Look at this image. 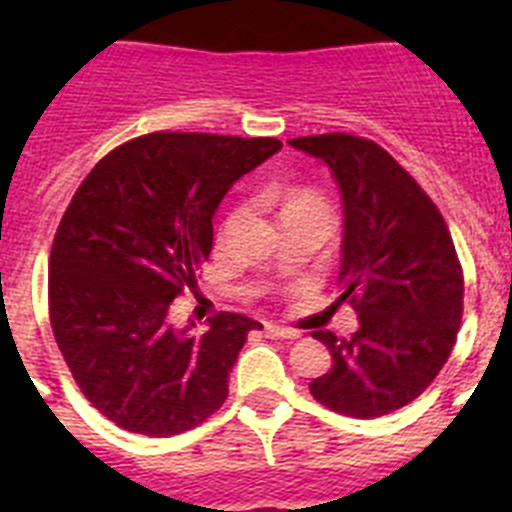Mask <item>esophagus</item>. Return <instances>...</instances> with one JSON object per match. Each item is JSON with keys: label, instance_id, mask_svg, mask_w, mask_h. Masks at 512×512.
Here are the masks:
<instances>
[{"label": "esophagus", "instance_id": "esophagus-1", "mask_svg": "<svg viewBox=\"0 0 512 512\" xmlns=\"http://www.w3.org/2000/svg\"><path fill=\"white\" fill-rule=\"evenodd\" d=\"M264 333L269 338H284V341H295V338L300 336L297 330L282 328V325H277V323H264Z\"/></svg>", "mask_w": 512, "mask_h": 512}]
</instances>
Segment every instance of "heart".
<instances>
[{
	"mask_svg": "<svg viewBox=\"0 0 512 512\" xmlns=\"http://www.w3.org/2000/svg\"><path fill=\"white\" fill-rule=\"evenodd\" d=\"M302 200H310V197H297V200H295V202H302Z\"/></svg>",
	"mask_w": 512,
	"mask_h": 512,
	"instance_id": "obj_1",
	"label": "heart"
}]
</instances>
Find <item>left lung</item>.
Instances as JSON below:
<instances>
[{
    "label": "left lung",
    "instance_id": "1",
    "mask_svg": "<svg viewBox=\"0 0 512 512\" xmlns=\"http://www.w3.org/2000/svg\"><path fill=\"white\" fill-rule=\"evenodd\" d=\"M333 171L343 202L341 297L359 330H315L333 366L312 379L325 408L379 418L413 402L449 359L461 325L464 277L431 197L390 153L348 133L292 138Z\"/></svg>",
    "mask_w": 512,
    "mask_h": 512
}]
</instances>
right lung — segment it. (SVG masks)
Segmentation results:
<instances>
[{"label": "right lung", "instance_id": "obj_1", "mask_svg": "<svg viewBox=\"0 0 512 512\" xmlns=\"http://www.w3.org/2000/svg\"><path fill=\"white\" fill-rule=\"evenodd\" d=\"M282 148L277 138L151 133L99 161L53 238L51 328L79 390L125 431L174 436L210 418L248 330L217 312L205 333L171 320L212 251L228 189Z\"/></svg>", "mask_w": 512, "mask_h": 512}]
</instances>
